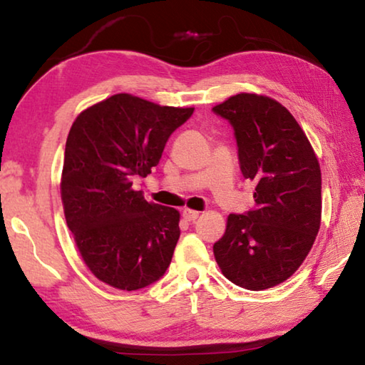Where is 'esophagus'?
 <instances>
[{"label":"esophagus","instance_id":"esophagus-1","mask_svg":"<svg viewBox=\"0 0 365 365\" xmlns=\"http://www.w3.org/2000/svg\"><path fill=\"white\" fill-rule=\"evenodd\" d=\"M182 215H183V218L187 220V221H195L199 217V212L197 210H191V209H183Z\"/></svg>","mask_w":365,"mask_h":365}]
</instances>
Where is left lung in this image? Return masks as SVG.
Masks as SVG:
<instances>
[{
  "label": "left lung",
  "mask_w": 365,
  "mask_h": 365,
  "mask_svg": "<svg viewBox=\"0 0 365 365\" xmlns=\"http://www.w3.org/2000/svg\"><path fill=\"white\" fill-rule=\"evenodd\" d=\"M234 128L240 170L255 183L253 210L227 217L213 245L221 272L237 287L262 291L301 267L321 225V169L287 107L239 93L212 109Z\"/></svg>",
  "instance_id": "8db88e82"
}]
</instances>
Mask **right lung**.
Returning a JSON list of instances; mask_svg holds the SVG:
<instances>
[{
  "label": "right lung",
  "instance_id": "1",
  "mask_svg": "<svg viewBox=\"0 0 365 365\" xmlns=\"http://www.w3.org/2000/svg\"><path fill=\"white\" fill-rule=\"evenodd\" d=\"M192 110L118 93L71 126L60 185L64 217L83 262L109 287L145 288L169 267L180 213L147 202L133 183L152 173Z\"/></svg>",
  "mask_w": 365,
  "mask_h": 365
}]
</instances>
